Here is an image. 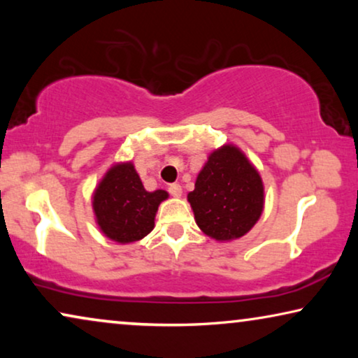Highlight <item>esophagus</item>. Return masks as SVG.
<instances>
[{
  "label": "esophagus",
  "mask_w": 358,
  "mask_h": 358,
  "mask_svg": "<svg viewBox=\"0 0 358 358\" xmlns=\"http://www.w3.org/2000/svg\"><path fill=\"white\" fill-rule=\"evenodd\" d=\"M169 194L173 195V197L179 199L180 195H182V187H180L179 184H171V185H169Z\"/></svg>",
  "instance_id": "obj_1"
}]
</instances>
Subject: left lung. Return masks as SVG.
Wrapping results in <instances>:
<instances>
[{"label":"left lung","mask_w":358,"mask_h":358,"mask_svg":"<svg viewBox=\"0 0 358 358\" xmlns=\"http://www.w3.org/2000/svg\"><path fill=\"white\" fill-rule=\"evenodd\" d=\"M264 182L236 145L208 155L187 200L195 223L208 238L229 243L251 231L264 212Z\"/></svg>","instance_id":"8db88e82"}]
</instances>
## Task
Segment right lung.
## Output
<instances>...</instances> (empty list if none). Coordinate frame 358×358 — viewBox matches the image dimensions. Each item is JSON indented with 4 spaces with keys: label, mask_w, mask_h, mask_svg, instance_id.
<instances>
[{
    "label": "right lung",
    "mask_w": 358,
    "mask_h": 358,
    "mask_svg": "<svg viewBox=\"0 0 358 358\" xmlns=\"http://www.w3.org/2000/svg\"><path fill=\"white\" fill-rule=\"evenodd\" d=\"M168 197L161 189L148 192L131 161L115 163L92 192V212L106 238L130 244L151 233L159 203Z\"/></svg>",
    "instance_id": "1"
}]
</instances>
